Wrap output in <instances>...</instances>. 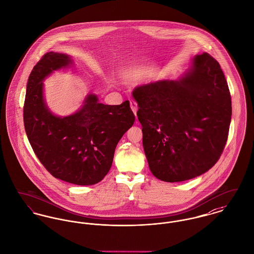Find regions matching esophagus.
I'll list each match as a JSON object with an SVG mask.
<instances>
[{
    "label": "esophagus",
    "instance_id": "obj_1",
    "mask_svg": "<svg viewBox=\"0 0 254 254\" xmlns=\"http://www.w3.org/2000/svg\"><path fill=\"white\" fill-rule=\"evenodd\" d=\"M129 102H130V108H131V110H132V112L134 113V115L136 116V111H137V103L135 100H133V99H130L129 100Z\"/></svg>",
    "mask_w": 254,
    "mask_h": 254
}]
</instances>
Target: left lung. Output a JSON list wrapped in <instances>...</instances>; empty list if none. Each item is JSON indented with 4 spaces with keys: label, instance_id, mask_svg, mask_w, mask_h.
<instances>
[{
    "label": "left lung",
    "instance_id": "1",
    "mask_svg": "<svg viewBox=\"0 0 254 254\" xmlns=\"http://www.w3.org/2000/svg\"><path fill=\"white\" fill-rule=\"evenodd\" d=\"M132 97L156 178L183 182L215 165L227 141L232 107L226 79L212 56L196 55L180 78L137 86Z\"/></svg>",
    "mask_w": 254,
    "mask_h": 254
}]
</instances>
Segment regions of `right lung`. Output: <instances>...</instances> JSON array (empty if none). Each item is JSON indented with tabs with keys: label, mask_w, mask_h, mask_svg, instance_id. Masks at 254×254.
I'll use <instances>...</instances> for the list:
<instances>
[{
	"label": "right lung",
	"mask_w": 254,
	"mask_h": 254,
	"mask_svg": "<svg viewBox=\"0 0 254 254\" xmlns=\"http://www.w3.org/2000/svg\"><path fill=\"white\" fill-rule=\"evenodd\" d=\"M72 64L70 56L51 51L34 66L26 89L24 127L36 156L51 175L73 185L91 186L109 172L118 142L135 117L128 100L105 105L95 94L87 95L71 115L53 114L45 101L43 81Z\"/></svg>",
	"instance_id": "add662e5"
}]
</instances>
